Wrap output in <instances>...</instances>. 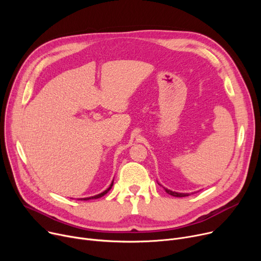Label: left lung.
<instances>
[{"label": "left lung", "mask_w": 261, "mask_h": 261, "mask_svg": "<svg viewBox=\"0 0 261 261\" xmlns=\"http://www.w3.org/2000/svg\"><path fill=\"white\" fill-rule=\"evenodd\" d=\"M166 190V193L167 194H169V195H171V196H173V197H187V196H189V194H180V193H175V191H172V190H169V189H167V188H164Z\"/></svg>", "instance_id": "1"}]
</instances>
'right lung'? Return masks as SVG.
Masks as SVG:
<instances>
[{
  "label": "right lung",
  "mask_w": 261,
  "mask_h": 261,
  "mask_svg": "<svg viewBox=\"0 0 261 261\" xmlns=\"http://www.w3.org/2000/svg\"><path fill=\"white\" fill-rule=\"evenodd\" d=\"M112 186H113V182H112V184H111V185H110V187H109L108 189H106V190L103 191V193H101V194H99V195H96V196H94V197H90V198H84V199H81V200H86V201H87V200H91V199H98V198H100V197L105 196V195L108 193V191L112 188Z\"/></svg>",
  "instance_id": "add662e5"
}]
</instances>
